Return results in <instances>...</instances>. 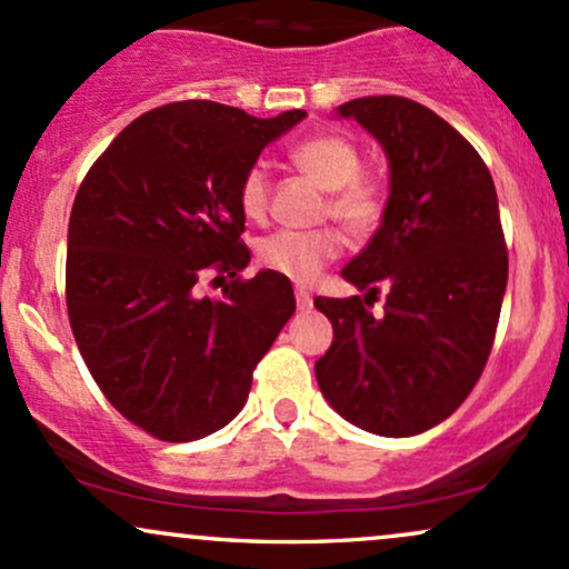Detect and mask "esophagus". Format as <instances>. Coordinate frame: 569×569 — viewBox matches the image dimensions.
Masks as SVG:
<instances>
[{"instance_id":"esophagus-1","label":"esophagus","mask_w":569,"mask_h":569,"mask_svg":"<svg viewBox=\"0 0 569 569\" xmlns=\"http://www.w3.org/2000/svg\"><path fill=\"white\" fill-rule=\"evenodd\" d=\"M293 297H297V307L299 310H307V307L312 305V293L305 289V286H297V289H293Z\"/></svg>"}]
</instances>
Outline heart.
<instances>
[{"mask_svg": "<svg viewBox=\"0 0 569 569\" xmlns=\"http://www.w3.org/2000/svg\"><path fill=\"white\" fill-rule=\"evenodd\" d=\"M291 166L305 179L326 189L323 217H331L356 238H367L380 227L388 208L385 187L363 173L361 149L339 133H312L289 149ZM238 206L246 219L264 221L270 213V179L264 168L251 166L238 181ZM342 253V234L337 230L276 232L259 243V262L267 270L310 283L326 264Z\"/></svg>", "mask_w": 569, "mask_h": 569, "instance_id": "heart-1", "label": "heart"}]
</instances>
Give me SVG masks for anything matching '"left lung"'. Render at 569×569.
Returning a JSON list of instances; mask_svg holds the SVG:
<instances>
[{
	"mask_svg": "<svg viewBox=\"0 0 569 569\" xmlns=\"http://www.w3.org/2000/svg\"><path fill=\"white\" fill-rule=\"evenodd\" d=\"M337 112L385 147L390 198L380 230L342 270L367 297H316L335 326L316 377L352 426L417 436L447 420L487 367L508 283L498 192L466 136L411 98L367 96Z\"/></svg>",
	"mask_w": 569,
	"mask_h": 569,
	"instance_id": "1",
	"label": "left lung"
}]
</instances>
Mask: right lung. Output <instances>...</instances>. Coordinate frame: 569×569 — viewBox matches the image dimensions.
<instances>
[{
	"mask_svg": "<svg viewBox=\"0 0 569 569\" xmlns=\"http://www.w3.org/2000/svg\"><path fill=\"white\" fill-rule=\"evenodd\" d=\"M307 112L270 120L217 101L136 117L90 166L69 217L67 310L101 393L160 441L217 433L293 316L291 280H251L238 181ZM232 277L217 300L197 280ZM217 278V279H218Z\"/></svg>",
	"mask_w": 569,
	"mask_h": 569,
	"instance_id": "obj_1",
	"label": "right lung"
}]
</instances>
